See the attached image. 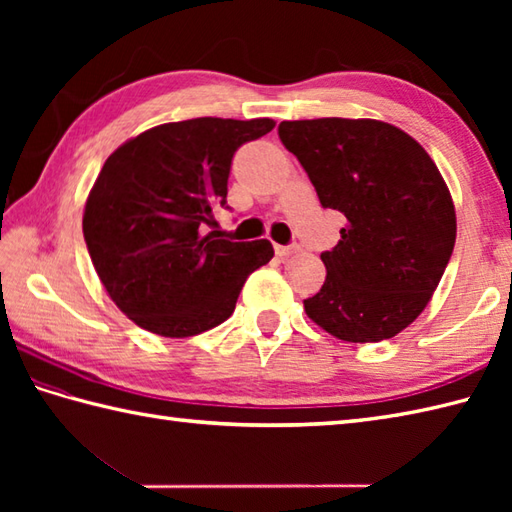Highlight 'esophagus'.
Returning <instances> with one entry per match:
<instances>
[{"label": "esophagus", "mask_w": 512, "mask_h": 512, "mask_svg": "<svg viewBox=\"0 0 512 512\" xmlns=\"http://www.w3.org/2000/svg\"><path fill=\"white\" fill-rule=\"evenodd\" d=\"M275 250H277V255H279L281 259H286V257H290L292 253H297L299 246H297V244H292V246H277Z\"/></svg>", "instance_id": "1"}]
</instances>
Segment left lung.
I'll return each instance as SVG.
<instances>
[{"mask_svg":"<svg viewBox=\"0 0 512 512\" xmlns=\"http://www.w3.org/2000/svg\"><path fill=\"white\" fill-rule=\"evenodd\" d=\"M323 209L345 215L321 253L328 270L308 317L350 343L391 339L438 288L455 244V209L436 162L402 129L372 118L279 123Z\"/></svg>","mask_w":512,"mask_h":512,"instance_id":"1","label":"left lung"}]
</instances>
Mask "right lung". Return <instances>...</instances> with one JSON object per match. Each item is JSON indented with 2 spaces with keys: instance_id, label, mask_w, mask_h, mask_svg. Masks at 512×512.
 Segmentation results:
<instances>
[{
  "instance_id": "right-lung-1",
  "label": "right lung",
  "mask_w": 512,
  "mask_h": 512,
  "mask_svg": "<svg viewBox=\"0 0 512 512\" xmlns=\"http://www.w3.org/2000/svg\"><path fill=\"white\" fill-rule=\"evenodd\" d=\"M273 127V118H191L147 129L105 160L83 237L107 295L140 328L169 339L215 328L246 277L273 259L268 239L204 235L213 206H226L235 151Z\"/></svg>"
}]
</instances>
